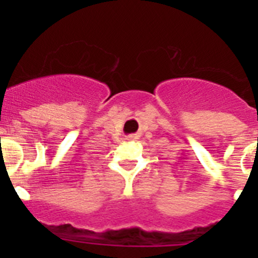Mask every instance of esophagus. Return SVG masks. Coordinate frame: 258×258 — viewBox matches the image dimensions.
Here are the masks:
<instances>
[{
    "mask_svg": "<svg viewBox=\"0 0 258 258\" xmlns=\"http://www.w3.org/2000/svg\"><path fill=\"white\" fill-rule=\"evenodd\" d=\"M127 140L133 141V140H136V137H134V136H129V137H127Z\"/></svg>",
    "mask_w": 258,
    "mask_h": 258,
    "instance_id": "esophagus-1",
    "label": "esophagus"
}]
</instances>
